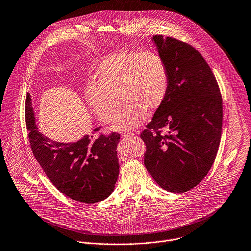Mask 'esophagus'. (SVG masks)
Here are the masks:
<instances>
[{"instance_id":"1","label":"esophagus","mask_w":251,"mask_h":251,"mask_svg":"<svg viewBox=\"0 0 251 251\" xmlns=\"http://www.w3.org/2000/svg\"><path fill=\"white\" fill-rule=\"evenodd\" d=\"M133 136H134L133 133H123V134L121 135V137H122L123 139H128V138H131V137H133Z\"/></svg>"}]
</instances>
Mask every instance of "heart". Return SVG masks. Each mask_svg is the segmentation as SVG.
Returning <instances> with one entry per match:
<instances>
[{
    "instance_id": "obj_1",
    "label": "heart",
    "mask_w": 251,
    "mask_h": 251,
    "mask_svg": "<svg viewBox=\"0 0 251 251\" xmlns=\"http://www.w3.org/2000/svg\"><path fill=\"white\" fill-rule=\"evenodd\" d=\"M96 84L90 85L86 100L104 123L115 120L120 103L125 105L113 129L129 131L138 128L148 112L163 104L168 92V69L163 58L153 51L119 50L104 57L95 71Z\"/></svg>"
}]
</instances>
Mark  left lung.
I'll return each mask as SVG.
<instances>
[{
  "instance_id": "obj_1",
  "label": "left lung",
  "mask_w": 251,
  "mask_h": 251,
  "mask_svg": "<svg viewBox=\"0 0 251 251\" xmlns=\"http://www.w3.org/2000/svg\"><path fill=\"white\" fill-rule=\"evenodd\" d=\"M152 41L166 63L169 86L163 104L140 136L147 147L144 163L162 189L181 194L199 185L216 158L222 97L211 68L194 47L161 35Z\"/></svg>"
}]
</instances>
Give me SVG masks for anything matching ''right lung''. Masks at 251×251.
<instances>
[{
	"mask_svg": "<svg viewBox=\"0 0 251 251\" xmlns=\"http://www.w3.org/2000/svg\"><path fill=\"white\" fill-rule=\"evenodd\" d=\"M25 119L32 152L49 180L68 198L87 204L111 195L119 173L117 144L120 135H86L74 143H59L43 135L35 123L31 96L25 103Z\"/></svg>",
	"mask_w": 251,
	"mask_h": 251,
	"instance_id": "add662e5",
	"label": "right lung"
}]
</instances>
